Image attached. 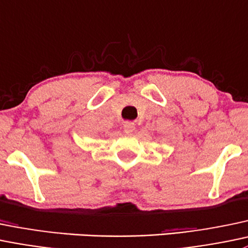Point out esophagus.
<instances>
[{
	"label": "esophagus",
	"instance_id": "1",
	"mask_svg": "<svg viewBox=\"0 0 248 248\" xmlns=\"http://www.w3.org/2000/svg\"><path fill=\"white\" fill-rule=\"evenodd\" d=\"M134 124H132V122H124V129L126 133H132L134 131Z\"/></svg>",
	"mask_w": 248,
	"mask_h": 248
}]
</instances>
